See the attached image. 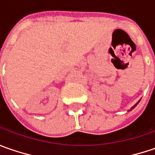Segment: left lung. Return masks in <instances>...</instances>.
Wrapping results in <instances>:
<instances>
[{"label": "left lung", "mask_w": 155, "mask_h": 155, "mask_svg": "<svg viewBox=\"0 0 155 155\" xmlns=\"http://www.w3.org/2000/svg\"><path fill=\"white\" fill-rule=\"evenodd\" d=\"M140 100H139V101H138V102H137V103H136V104H134V106H133V107H132V108H131V109H130V110H128V111H131V110H133V109H134V108H135V107H136V105H137V104H139V102H140Z\"/></svg>", "instance_id": "8db88e82"}]
</instances>
